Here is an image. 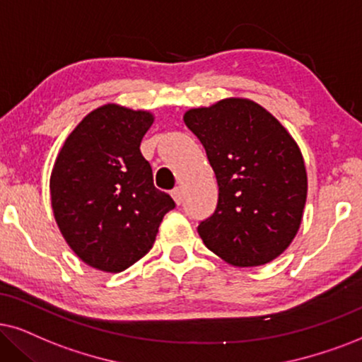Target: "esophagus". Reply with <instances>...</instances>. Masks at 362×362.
<instances>
[{
    "instance_id": "34e87169",
    "label": "esophagus",
    "mask_w": 362,
    "mask_h": 362,
    "mask_svg": "<svg viewBox=\"0 0 362 362\" xmlns=\"http://www.w3.org/2000/svg\"><path fill=\"white\" fill-rule=\"evenodd\" d=\"M170 195H172V199L175 200V204H177V205H180V204H182V195H184V194H182V189H180V187H175V189H173V190L170 192Z\"/></svg>"
}]
</instances>
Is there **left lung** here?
Listing matches in <instances>:
<instances>
[{
  "instance_id": "left-lung-1",
  "label": "left lung",
  "mask_w": 362,
  "mask_h": 362,
  "mask_svg": "<svg viewBox=\"0 0 362 362\" xmlns=\"http://www.w3.org/2000/svg\"><path fill=\"white\" fill-rule=\"evenodd\" d=\"M218 184L215 212L197 227L205 247L235 267H257L294 240L308 199L299 145L272 113L223 98L184 115Z\"/></svg>"
}]
</instances>
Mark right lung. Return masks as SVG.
Returning a JSON list of instances; mask_svg holds the SVG:
<instances>
[{"mask_svg":"<svg viewBox=\"0 0 362 362\" xmlns=\"http://www.w3.org/2000/svg\"><path fill=\"white\" fill-rule=\"evenodd\" d=\"M153 115L108 103L66 136L49 177L52 209L66 244L90 267L122 272L152 249L175 207L155 189L140 141Z\"/></svg>","mask_w":362,"mask_h":362,"instance_id":"right-lung-1","label":"right lung"}]
</instances>
